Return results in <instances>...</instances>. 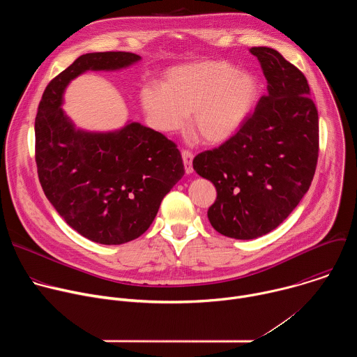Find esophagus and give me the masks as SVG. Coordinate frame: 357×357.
Here are the masks:
<instances>
[{
    "label": "esophagus",
    "instance_id": "1",
    "mask_svg": "<svg viewBox=\"0 0 357 357\" xmlns=\"http://www.w3.org/2000/svg\"><path fill=\"white\" fill-rule=\"evenodd\" d=\"M182 160H183V165H185L186 174H192L193 172V167H192L193 154H192L189 149H182Z\"/></svg>",
    "mask_w": 357,
    "mask_h": 357
}]
</instances>
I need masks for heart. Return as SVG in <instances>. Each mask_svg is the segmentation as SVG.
<instances>
[{
	"mask_svg": "<svg viewBox=\"0 0 357 357\" xmlns=\"http://www.w3.org/2000/svg\"><path fill=\"white\" fill-rule=\"evenodd\" d=\"M257 97L256 77L220 61L171 68L162 76V86L146 83L139 89L142 110L157 130L174 132L190 113L192 130L206 144L230 139Z\"/></svg>",
	"mask_w": 357,
	"mask_h": 357,
	"instance_id": "obj_1",
	"label": "heart"
}]
</instances>
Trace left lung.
<instances>
[{
    "instance_id": "obj_1",
    "label": "left lung",
    "mask_w": 357,
    "mask_h": 357,
    "mask_svg": "<svg viewBox=\"0 0 357 357\" xmlns=\"http://www.w3.org/2000/svg\"><path fill=\"white\" fill-rule=\"evenodd\" d=\"M250 52L261 65L267 96L230 139L193 160V169L218 192L211 225L238 240L264 236L289 216L311 186L319 151L307 77L273 47Z\"/></svg>"
}]
</instances>
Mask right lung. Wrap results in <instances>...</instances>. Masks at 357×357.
I'll return each mask as SVG.
<instances>
[{
    "label": "right lung",
    "instance_id": "right-lung-1",
    "mask_svg": "<svg viewBox=\"0 0 357 357\" xmlns=\"http://www.w3.org/2000/svg\"><path fill=\"white\" fill-rule=\"evenodd\" d=\"M139 59L131 52L79 56L49 82L35 119V161L47 200L72 229L100 244L145 233L185 174L176 144L164 134L139 123L86 132L61 109L66 86L83 72L117 70Z\"/></svg>",
    "mask_w": 357,
    "mask_h": 357
}]
</instances>
